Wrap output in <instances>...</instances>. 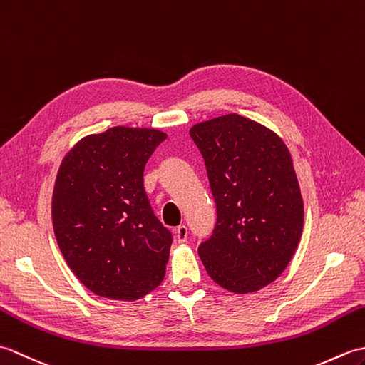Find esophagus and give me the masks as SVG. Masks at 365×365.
<instances>
[{"label":"esophagus","instance_id":"1","mask_svg":"<svg viewBox=\"0 0 365 365\" xmlns=\"http://www.w3.org/2000/svg\"><path fill=\"white\" fill-rule=\"evenodd\" d=\"M174 237L178 243H185L187 242V237H188V227L185 226V224H180V226H177L174 230Z\"/></svg>","mask_w":365,"mask_h":365}]
</instances>
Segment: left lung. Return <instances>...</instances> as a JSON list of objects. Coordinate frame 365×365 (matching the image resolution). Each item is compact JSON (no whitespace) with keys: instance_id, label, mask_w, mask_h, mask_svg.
I'll list each match as a JSON object with an SVG mask.
<instances>
[{"instance_id":"left-lung-1","label":"left lung","mask_w":365,"mask_h":365,"mask_svg":"<svg viewBox=\"0 0 365 365\" xmlns=\"http://www.w3.org/2000/svg\"><path fill=\"white\" fill-rule=\"evenodd\" d=\"M190 135L218 210L199 257L222 289L257 292L284 273L304 226L290 150L273 130L235 113L199 122Z\"/></svg>"}]
</instances>
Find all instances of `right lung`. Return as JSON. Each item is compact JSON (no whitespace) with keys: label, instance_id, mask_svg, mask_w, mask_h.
Here are the masks:
<instances>
[{"label":"right lung","instance_id":"1","mask_svg":"<svg viewBox=\"0 0 365 365\" xmlns=\"http://www.w3.org/2000/svg\"><path fill=\"white\" fill-rule=\"evenodd\" d=\"M168 135L113 127L81 138L61 163L51 197L67 265L98 297L135 301L165 279L173 235L153 215L144 166Z\"/></svg>","mask_w":365,"mask_h":365}]
</instances>
